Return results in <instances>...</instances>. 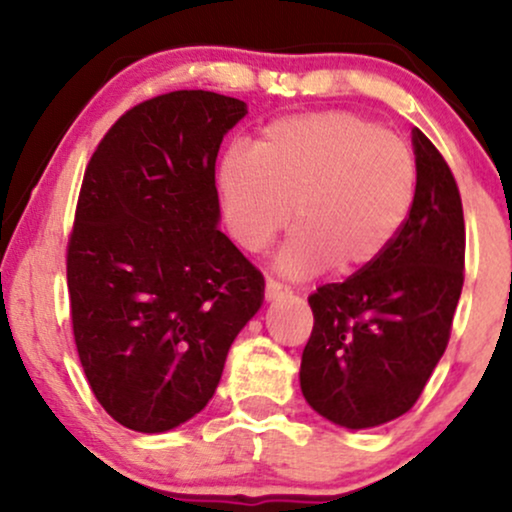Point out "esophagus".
<instances>
[{"mask_svg":"<svg viewBox=\"0 0 512 512\" xmlns=\"http://www.w3.org/2000/svg\"><path fill=\"white\" fill-rule=\"evenodd\" d=\"M289 293V286L281 284V281L267 279V284H264V296H267V301H276V298H284L289 296Z\"/></svg>","mask_w":512,"mask_h":512,"instance_id":"esophagus-1","label":"esophagus"}]
</instances>
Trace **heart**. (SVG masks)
Instances as JSON below:
<instances>
[{
  "label": "heart",
  "mask_w": 512,
  "mask_h": 512,
  "mask_svg": "<svg viewBox=\"0 0 512 512\" xmlns=\"http://www.w3.org/2000/svg\"><path fill=\"white\" fill-rule=\"evenodd\" d=\"M219 190L240 248L262 252L289 226L279 255L289 276L325 267L354 274L392 248L419 190V161L404 137L332 110L269 122L255 146L221 158Z\"/></svg>",
  "instance_id": "obj_1"
}]
</instances>
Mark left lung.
Returning a JSON list of instances; mask_svg holds the SVG:
<instances>
[{
	"label": "left lung",
	"instance_id": "1",
	"mask_svg": "<svg viewBox=\"0 0 512 512\" xmlns=\"http://www.w3.org/2000/svg\"><path fill=\"white\" fill-rule=\"evenodd\" d=\"M419 190L407 226L378 262L310 293L305 402L332 424L373 428L407 414L448 346L464 284V216L455 175L411 132Z\"/></svg>",
	"mask_w": 512,
	"mask_h": 512
}]
</instances>
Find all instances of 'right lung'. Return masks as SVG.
Here are the masks:
<instances>
[{
	"label": "right lung",
	"mask_w": 512,
	"mask_h": 512,
	"mask_svg": "<svg viewBox=\"0 0 512 512\" xmlns=\"http://www.w3.org/2000/svg\"><path fill=\"white\" fill-rule=\"evenodd\" d=\"M238 98L173 91L134 105L88 161L67 245L81 368L117 424L163 433L199 414L264 276L219 231L216 156Z\"/></svg>",
	"instance_id": "add662e5"
}]
</instances>
